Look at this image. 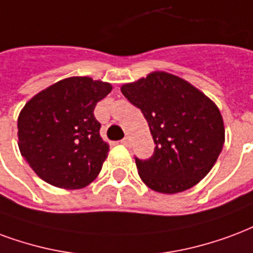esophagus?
Masks as SVG:
<instances>
[{"label": "esophagus", "instance_id": "1", "mask_svg": "<svg viewBox=\"0 0 253 253\" xmlns=\"http://www.w3.org/2000/svg\"><path fill=\"white\" fill-rule=\"evenodd\" d=\"M121 143H122V145H125V146H130V145H131V139H130L128 136H126V138H123V139H122Z\"/></svg>", "mask_w": 253, "mask_h": 253}]
</instances>
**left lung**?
<instances>
[{"label": "left lung", "mask_w": 253, "mask_h": 253, "mask_svg": "<svg viewBox=\"0 0 253 253\" xmlns=\"http://www.w3.org/2000/svg\"><path fill=\"white\" fill-rule=\"evenodd\" d=\"M122 93L146 118L154 153L135 164L139 177L155 192L173 194L193 188L221 153L225 130L214 103L200 89L168 72H151Z\"/></svg>", "instance_id": "obj_1"}]
</instances>
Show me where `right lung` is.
I'll return each mask as SVG.
<instances>
[{
  "instance_id": "obj_1",
  "label": "right lung",
  "mask_w": 253,
  "mask_h": 253,
  "mask_svg": "<svg viewBox=\"0 0 253 253\" xmlns=\"http://www.w3.org/2000/svg\"><path fill=\"white\" fill-rule=\"evenodd\" d=\"M111 84L85 76L60 80L33 96L17 122L18 147L33 171L48 184L82 189L107 158L108 145L93 115Z\"/></svg>"
}]
</instances>
